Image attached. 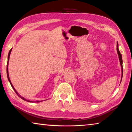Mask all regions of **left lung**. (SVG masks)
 Wrapping results in <instances>:
<instances>
[{"label": "left lung", "mask_w": 132, "mask_h": 132, "mask_svg": "<svg viewBox=\"0 0 132 132\" xmlns=\"http://www.w3.org/2000/svg\"><path fill=\"white\" fill-rule=\"evenodd\" d=\"M117 52H118V56H119V61H120V66H121V68H122V77H121V80L122 79V76H123V66H122V55L121 53H120V51L119 50V49H118V44L117 42ZM121 80H120V82H121Z\"/></svg>", "instance_id": "8db88e82"}]
</instances>
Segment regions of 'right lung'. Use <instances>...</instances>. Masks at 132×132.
<instances>
[{
    "instance_id": "add662e5",
    "label": "right lung",
    "mask_w": 132,
    "mask_h": 132,
    "mask_svg": "<svg viewBox=\"0 0 132 132\" xmlns=\"http://www.w3.org/2000/svg\"><path fill=\"white\" fill-rule=\"evenodd\" d=\"M12 49H11V50H10V51H9V55H8V60H7V69H6V70H7V78H8V80H9V82H10V84H11V86H12V88H13V90H14V91H15V93L17 94V95L19 96V97H20V98H21V99H23V100H24V101H27V102H32V101H28V100H27L26 99H25V98H24V97H21V96L19 94V93H18L17 92V91L15 90V88H14V87H13V84H12V82H11V81H10V78H9V73H8V64H9V57H10V53H11V51H12ZM41 102V101H35V102Z\"/></svg>"
}]
</instances>
